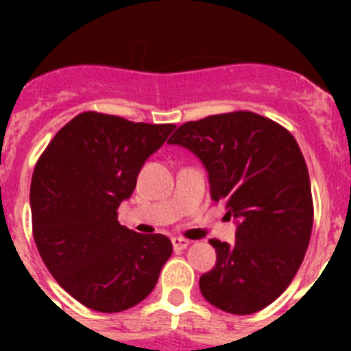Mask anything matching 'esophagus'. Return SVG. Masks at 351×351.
I'll list each match as a JSON object with an SVG mask.
<instances>
[{
    "label": "esophagus",
    "instance_id": "1",
    "mask_svg": "<svg viewBox=\"0 0 351 351\" xmlns=\"http://www.w3.org/2000/svg\"><path fill=\"white\" fill-rule=\"evenodd\" d=\"M172 246L176 251H181L186 250V247L190 246V241L188 239H182V237H173L172 239Z\"/></svg>",
    "mask_w": 351,
    "mask_h": 351
}]
</instances>
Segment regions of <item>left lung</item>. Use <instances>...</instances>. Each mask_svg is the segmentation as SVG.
<instances>
[{"mask_svg":"<svg viewBox=\"0 0 351 351\" xmlns=\"http://www.w3.org/2000/svg\"><path fill=\"white\" fill-rule=\"evenodd\" d=\"M169 144L202 161L210 198L237 223L234 244L209 241L216 265L200 276L204 299L232 315L260 311L287 290L311 239V182L299 144L247 110L184 123Z\"/></svg>","mask_w":351,"mask_h":351,"instance_id":"8db88e82","label":"left lung"}]
</instances>
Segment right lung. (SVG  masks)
I'll return each mask as SVG.
<instances>
[{"label": "right lung", "instance_id": "add662e5", "mask_svg": "<svg viewBox=\"0 0 351 351\" xmlns=\"http://www.w3.org/2000/svg\"><path fill=\"white\" fill-rule=\"evenodd\" d=\"M173 128L82 112L36 163L29 190L36 247L54 280L86 308L137 306L172 255L169 237L130 230L117 221V207Z\"/></svg>", "mask_w": 351, "mask_h": 351}]
</instances>
